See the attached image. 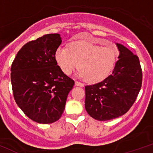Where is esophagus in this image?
Here are the masks:
<instances>
[{
    "instance_id": "esophagus-1",
    "label": "esophagus",
    "mask_w": 153,
    "mask_h": 153,
    "mask_svg": "<svg viewBox=\"0 0 153 153\" xmlns=\"http://www.w3.org/2000/svg\"><path fill=\"white\" fill-rule=\"evenodd\" d=\"M75 84L76 86H79V87H84V84H82V83H80V82H79V81H76V80L75 81Z\"/></svg>"
}]
</instances>
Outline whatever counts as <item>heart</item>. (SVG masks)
<instances>
[{
  "instance_id": "1",
  "label": "heart",
  "mask_w": 153,
  "mask_h": 153,
  "mask_svg": "<svg viewBox=\"0 0 153 153\" xmlns=\"http://www.w3.org/2000/svg\"><path fill=\"white\" fill-rule=\"evenodd\" d=\"M119 49L113 44L101 47L88 41H76L69 48L59 46L55 53L57 64L62 71L69 75L79 68L78 76L91 83L106 78L113 70Z\"/></svg>"
}]
</instances>
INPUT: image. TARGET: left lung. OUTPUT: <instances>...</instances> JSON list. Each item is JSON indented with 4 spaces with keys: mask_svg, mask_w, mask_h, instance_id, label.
Segmentation results:
<instances>
[{
    "mask_svg": "<svg viewBox=\"0 0 153 153\" xmlns=\"http://www.w3.org/2000/svg\"><path fill=\"white\" fill-rule=\"evenodd\" d=\"M111 75L93 85L85 86V108L97 120H113L125 114L135 102L142 84L138 57L123 45Z\"/></svg>",
    "mask_w": 153,
    "mask_h": 153,
    "instance_id": "1",
    "label": "left lung"
}]
</instances>
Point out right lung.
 <instances>
[{"label": "right lung", "mask_w": 153, "mask_h": 153, "mask_svg": "<svg viewBox=\"0 0 153 153\" xmlns=\"http://www.w3.org/2000/svg\"><path fill=\"white\" fill-rule=\"evenodd\" d=\"M62 40L58 33L46 34L26 43L11 68L15 101L30 120L52 123L62 117L74 80L64 74L55 58Z\"/></svg>", "instance_id": "obj_1"}]
</instances>
